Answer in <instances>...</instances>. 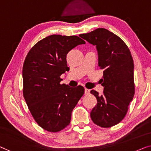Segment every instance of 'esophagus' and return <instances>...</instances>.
<instances>
[{"label": "esophagus", "mask_w": 151, "mask_h": 151, "mask_svg": "<svg viewBox=\"0 0 151 151\" xmlns=\"http://www.w3.org/2000/svg\"><path fill=\"white\" fill-rule=\"evenodd\" d=\"M89 89H87V88H85V95H88V94L89 93Z\"/></svg>", "instance_id": "obj_1"}]
</instances>
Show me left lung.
<instances>
[{"mask_svg":"<svg viewBox=\"0 0 151 151\" xmlns=\"http://www.w3.org/2000/svg\"><path fill=\"white\" fill-rule=\"evenodd\" d=\"M79 36L96 46L98 66L104 70L102 95L93 89L90 91L97 99V104L90 113L91 119L101 127H112L124 119L135 93L131 52L120 37L105 28Z\"/></svg>","mask_w":151,"mask_h":151,"instance_id":"obj_1","label":"left lung"}]
</instances>
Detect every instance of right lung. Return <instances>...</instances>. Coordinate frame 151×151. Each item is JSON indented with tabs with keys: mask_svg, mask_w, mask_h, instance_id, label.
Here are the masks:
<instances>
[{
	"mask_svg": "<svg viewBox=\"0 0 151 151\" xmlns=\"http://www.w3.org/2000/svg\"><path fill=\"white\" fill-rule=\"evenodd\" d=\"M85 41L77 36L53 35L39 40L27 54L22 70L23 96L37 124L58 132L70 123L71 113L84 94V87L60 84L67 71L66 55Z\"/></svg>",
	"mask_w": 151,
	"mask_h": 151,
	"instance_id": "obj_1",
	"label": "right lung"
}]
</instances>
